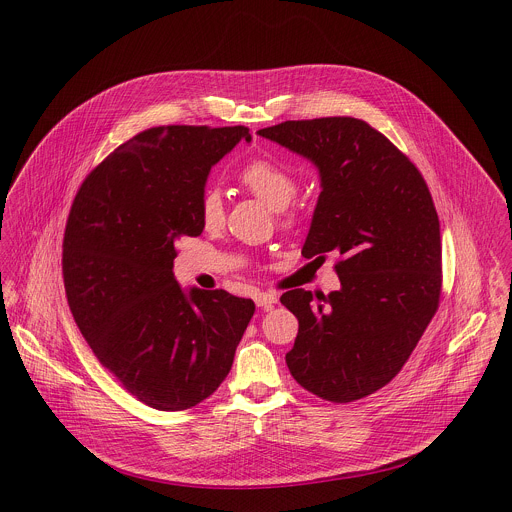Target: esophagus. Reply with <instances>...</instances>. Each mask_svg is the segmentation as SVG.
<instances>
[{
    "label": "esophagus",
    "instance_id": "1",
    "mask_svg": "<svg viewBox=\"0 0 512 512\" xmlns=\"http://www.w3.org/2000/svg\"><path fill=\"white\" fill-rule=\"evenodd\" d=\"M255 304L259 308H271L277 304V294H273V291H259V294H255Z\"/></svg>",
    "mask_w": 512,
    "mask_h": 512
}]
</instances>
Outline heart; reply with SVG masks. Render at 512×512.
Returning <instances> with one entry per match:
<instances>
[{
	"label": "heart",
	"instance_id": "obj_1",
	"mask_svg": "<svg viewBox=\"0 0 512 512\" xmlns=\"http://www.w3.org/2000/svg\"><path fill=\"white\" fill-rule=\"evenodd\" d=\"M239 182L275 210L285 208L298 192V182L289 170L269 158H257L239 172ZM200 221L206 229L221 227L225 221L223 194L208 188L200 198Z\"/></svg>",
	"mask_w": 512,
	"mask_h": 512
}]
</instances>
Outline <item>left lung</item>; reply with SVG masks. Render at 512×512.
Segmentation results:
<instances>
[{"label":"left lung","mask_w":512,"mask_h":512,"mask_svg":"<svg viewBox=\"0 0 512 512\" xmlns=\"http://www.w3.org/2000/svg\"><path fill=\"white\" fill-rule=\"evenodd\" d=\"M257 133L320 172L302 255H340L338 291L281 296L300 322L287 369L326 401L367 397L403 369L440 306L442 239L429 188L413 162L362 119L283 121Z\"/></svg>","instance_id":"8db88e82"}]
</instances>
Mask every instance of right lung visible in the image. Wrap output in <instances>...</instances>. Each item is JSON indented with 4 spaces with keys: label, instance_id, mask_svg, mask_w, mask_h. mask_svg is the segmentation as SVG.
<instances>
[{
    "label": "right lung",
    "instance_id": "1",
    "mask_svg": "<svg viewBox=\"0 0 512 512\" xmlns=\"http://www.w3.org/2000/svg\"><path fill=\"white\" fill-rule=\"evenodd\" d=\"M249 129L141 131L81 184L62 243L66 300L95 356L141 403L184 411L221 385L255 314L225 289L184 291L176 243L198 237L210 168Z\"/></svg>",
    "mask_w": 512,
    "mask_h": 512
}]
</instances>
